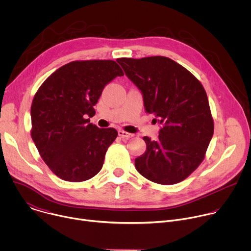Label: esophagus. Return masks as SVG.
Segmentation results:
<instances>
[{
    "label": "esophagus",
    "mask_w": 251,
    "mask_h": 251,
    "mask_svg": "<svg viewBox=\"0 0 251 251\" xmlns=\"http://www.w3.org/2000/svg\"><path fill=\"white\" fill-rule=\"evenodd\" d=\"M118 135H119L121 138H125V139H129V138H131V137L133 136L132 134L127 133V132L123 131V130H118Z\"/></svg>",
    "instance_id": "34e87169"
}]
</instances>
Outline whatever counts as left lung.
Returning <instances> with one entry per match:
<instances>
[{"instance_id": "1", "label": "left lung", "mask_w": 251, "mask_h": 251, "mask_svg": "<svg viewBox=\"0 0 251 251\" xmlns=\"http://www.w3.org/2000/svg\"><path fill=\"white\" fill-rule=\"evenodd\" d=\"M138 87L147 113L162 125L156 141L144 137L146 151L136 170L161 185L184 181L202 162L213 135L205 90L188 69L165 56L118 58Z\"/></svg>"}]
</instances>
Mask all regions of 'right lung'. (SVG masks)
Masks as SVG:
<instances>
[{
    "mask_svg": "<svg viewBox=\"0 0 251 251\" xmlns=\"http://www.w3.org/2000/svg\"><path fill=\"white\" fill-rule=\"evenodd\" d=\"M124 75L113 60L71 61L49 76L31 107V138L54 175L83 182L102 169L105 154L118 133L90 123L93 106L106 86Z\"/></svg>",
    "mask_w": 251,
    "mask_h": 251,
    "instance_id": "1",
    "label": "right lung"
}]
</instances>
